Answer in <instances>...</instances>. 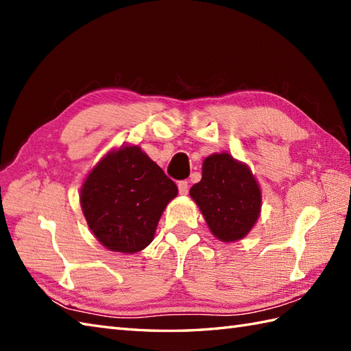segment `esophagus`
Listing matches in <instances>:
<instances>
[{
    "mask_svg": "<svg viewBox=\"0 0 351 351\" xmlns=\"http://www.w3.org/2000/svg\"><path fill=\"white\" fill-rule=\"evenodd\" d=\"M178 190H180L181 195H187V193H189V182L187 181L178 182Z\"/></svg>",
    "mask_w": 351,
    "mask_h": 351,
    "instance_id": "34e87169",
    "label": "esophagus"
}]
</instances>
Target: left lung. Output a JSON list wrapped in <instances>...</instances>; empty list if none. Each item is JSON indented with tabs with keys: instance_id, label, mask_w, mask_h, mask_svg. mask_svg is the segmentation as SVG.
I'll return each mask as SVG.
<instances>
[{
	"instance_id": "left-lung-1",
	"label": "left lung",
	"mask_w": 351,
	"mask_h": 351,
	"mask_svg": "<svg viewBox=\"0 0 351 351\" xmlns=\"http://www.w3.org/2000/svg\"><path fill=\"white\" fill-rule=\"evenodd\" d=\"M208 228L223 243L250 232L261 214L263 196L249 166L228 152L206 156L202 180L190 189Z\"/></svg>"
}]
</instances>
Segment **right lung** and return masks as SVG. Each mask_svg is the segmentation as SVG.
I'll return each mask as SVG.
<instances>
[{"label": "right lung", "mask_w": 351, "mask_h": 351, "mask_svg": "<svg viewBox=\"0 0 351 351\" xmlns=\"http://www.w3.org/2000/svg\"><path fill=\"white\" fill-rule=\"evenodd\" d=\"M178 195L138 146L110 151L87 175L80 204L93 235L111 252L136 253L152 243L164 208Z\"/></svg>", "instance_id": "1"}]
</instances>
